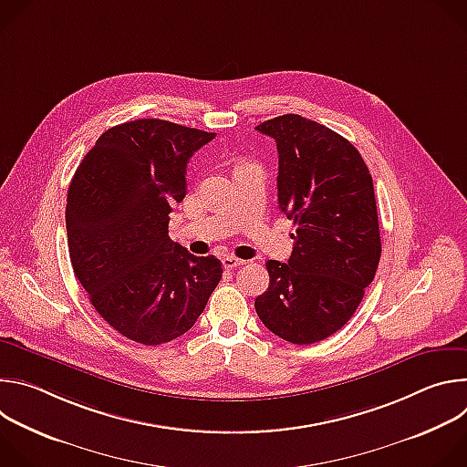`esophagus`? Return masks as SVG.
<instances>
[{
	"instance_id": "34e87169",
	"label": "esophagus",
	"mask_w": 467,
	"mask_h": 467,
	"mask_svg": "<svg viewBox=\"0 0 467 467\" xmlns=\"http://www.w3.org/2000/svg\"><path fill=\"white\" fill-rule=\"evenodd\" d=\"M222 264H223L225 270H234V268H238V265H244L245 260L238 258V256H233V254H227V256L222 258Z\"/></svg>"
}]
</instances>
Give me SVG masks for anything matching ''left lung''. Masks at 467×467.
Masks as SVG:
<instances>
[{"label":"left lung","instance_id":"obj_1","mask_svg":"<svg viewBox=\"0 0 467 467\" xmlns=\"http://www.w3.org/2000/svg\"><path fill=\"white\" fill-rule=\"evenodd\" d=\"M277 142L279 209L294 222L288 262L268 260L270 286L254 299L279 338L306 346L340 330L358 308L380 260L371 173L358 150L299 114L256 127Z\"/></svg>","mask_w":467,"mask_h":467}]
</instances>
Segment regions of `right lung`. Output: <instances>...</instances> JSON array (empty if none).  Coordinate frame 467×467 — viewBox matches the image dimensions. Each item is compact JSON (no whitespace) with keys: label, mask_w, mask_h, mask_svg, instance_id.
<instances>
[{"label":"right lung","mask_w":467,"mask_h":467,"mask_svg":"<svg viewBox=\"0 0 467 467\" xmlns=\"http://www.w3.org/2000/svg\"><path fill=\"white\" fill-rule=\"evenodd\" d=\"M216 137L166 119L114 125L81 161L68 188L66 231L76 277L98 314L125 338L161 346L182 337L223 268L168 236L186 195L190 157Z\"/></svg>","instance_id":"add662e5"}]
</instances>
